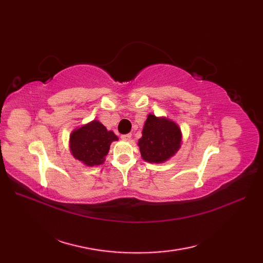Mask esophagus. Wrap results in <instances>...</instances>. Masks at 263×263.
<instances>
[{"mask_svg": "<svg viewBox=\"0 0 263 263\" xmlns=\"http://www.w3.org/2000/svg\"><path fill=\"white\" fill-rule=\"evenodd\" d=\"M121 138L123 140H130L132 139V134H126V135H122Z\"/></svg>", "mask_w": 263, "mask_h": 263, "instance_id": "esophagus-1", "label": "esophagus"}]
</instances>
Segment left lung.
<instances>
[{
    "label": "left lung",
    "mask_w": 263,
    "mask_h": 263,
    "mask_svg": "<svg viewBox=\"0 0 263 263\" xmlns=\"http://www.w3.org/2000/svg\"><path fill=\"white\" fill-rule=\"evenodd\" d=\"M181 141V129L176 123L169 118L149 114L138 146L145 161L162 163L178 153Z\"/></svg>",
    "instance_id": "1"
}]
</instances>
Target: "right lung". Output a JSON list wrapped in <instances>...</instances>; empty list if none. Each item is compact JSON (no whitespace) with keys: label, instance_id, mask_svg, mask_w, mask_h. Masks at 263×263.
<instances>
[{"label":"right lung","instance_id":"right-lung-1","mask_svg":"<svg viewBox=\"0 0 263 263\" xmlns=\"http://www.w3.org/2000/svg\"><path fill=\"white\" fill-rule=\"evenodd\" d=\"M118 137L99 121H92L70 135V151L77 160L87 166L100 165L105 161L109 146Z\"/></svg>","mask_w":263,"mask_h":263}]
</instances>
